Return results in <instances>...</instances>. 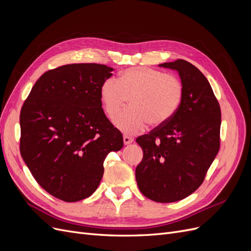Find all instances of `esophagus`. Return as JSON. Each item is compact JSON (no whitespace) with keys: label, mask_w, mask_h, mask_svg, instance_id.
Returning <instances> with one entry per match:
<instances>
[{"label":"esophagus","mask_w":251,"mask_h":251,"mask_svg":"<svg viewBox=\"0 0 251 251\" xmlns=\"http://www.w3.org/2000/svg\"><path fill=\"white\" fill-rule=\"evenodd\" d=\"M134 141V139L132 138V137H130V136H126V135H125L124 136V143L126 144H130V143H132Z\"/></svg>","instance_id":"1"}]
</instances>
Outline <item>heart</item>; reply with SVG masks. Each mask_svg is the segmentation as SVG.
Segmentation results:
<instances>
[{
    "label": "heart",
    "mask_w": 251,
    "mask_h": 251,
    "mask_svg": "<svg viewBox=\"0 0 251 251\" xmlns=\"http://www.w3.org/2000/svg\"><path fill=\"white\" fill-rule=\"evenodd\" d=\"M108 116L113 118L130 98L131 108L114 119V125L126 134L143 131L148 124L161 126L175 116L183 100L181 80L172 74L148 67L128 68L118 79H104L100 90Z\"/></svg>",
    "instance_id": "1"
}]
</instances>
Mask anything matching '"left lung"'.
I'll return each mask as SVG.
<instances>
[{
  "mask_svg": "<svg viewBox=\"0 0 251 251\" xmlns=\"http://www.w3.org/2000/svg\"><path fill=\"white\" fill-rule=\"evenodd\" d=\"M159 67L179 73L183 100L168 124L136 139L143 158L135 175L142 195L171 203L192 195L204 181L220 149L221 110L198 68L184 59Z\"/></svg>",
  "mask_w": 251,
  "mask_h": 251,
  "instance_id": "left-lung-1",
  "label": "left lung"
}]
</instances>
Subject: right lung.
<instances>
[{"label": "right lung", "instance_id": "1", "mask_svg": "<svg viewBox=\"0 0 251 251\" xmlns=\"http://www.w3.org/2000/svg\"><path fill=\"white\" fill-rule=\"evenodd\" d=\"M113 68L71 64L37 79L20 115V151L45 191L65 202L92 195L110 151L124 147L123 135L101 108L100 90Z\"/></svg>", "mask_w": 251, "mask_h": 251}]
</instances>
